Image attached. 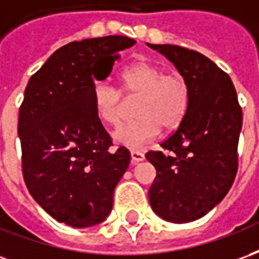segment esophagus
Instances as JSON below:
<instances>
[{
    "label": "esophagus",
    "mask_w": 259,
    "mask_h": 259,
    "mask_svg": "<svg viewBox=\"0 0 259 259\" xmlns=\"http://www.w3.org/2000/svg\"><path fill=\"white\" fill-rule=\"evenodd\" d=\"M130 157H132V163L136 165V163L141 162L144 159V154L140 151H132L130 152Z\"/></svg>",
    "instance_id": "34e87169"
}]
</instances>
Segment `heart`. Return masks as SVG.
<instances>
[{
    "label": "heart",
    "instance_id": "1",
    "mask_svg": "<svg viewBox=\"0 0 259 259\" xmlns=\"http://www.w3.org/2000/svg\"><path fill=\"white\" fill-rule=\"evenodd\" d=\"M137 100L135 122L119 127L113 140L130 150H140L154 140L161 127L175 130L185 119L190 104V89L185 76L165 73L161 66L137 62L119 76V90L107 81L93 85V101L97 116L108 126H118L123 118L124 101Z\"/></svg>",
    "mask_w": 259,
    "mask_h": 259
}]
</instances>
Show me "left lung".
<instances>
[{
    "label": "left lung",
    "instance_id": "obj_1",
    "mask_svg": "<svg viewBox=\"0 0 259 259\" xmlns=\"http://www.w3.org/2000/svg\"><path fill=\"white\" fill-rule=\"evenodd\" d=\"M172 62L190 89L185 119L162 151H148L157 176L148 190L152 211L174 223L204 217L228 194L237 174L243 123L232 79L205 55L170 44H148Z\"/></svg>",
    "mask_w": 259,
    "mask_h": 259
}]
</instances>
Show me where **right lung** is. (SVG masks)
I'll use <instances>...</instances> for the list:
<instances>
[{
  "label": "right lung",
  "instance_id": "1",
  "mask_svg": "<svg viewBox=\"0 0 259 259\" xmlns=\"http://www.w3.org/2000/svg\"><path fill=\"white\" fill-rule=\"evenodd\" d=\"M130 37L69 42L33 74L19 108L18 135L26 187L48 215L72 228L96 226L109 215L113 190L130 152L112 140L97 116L96 80L107 79Z\"/></svg>",
  "mask_w": 259,
  "mask_h": 259
}]
</instances>
